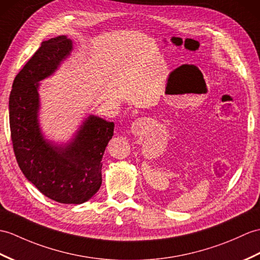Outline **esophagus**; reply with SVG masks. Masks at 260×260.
I'll use <instances>...</instances> for the list:
<instances>
[{
    "mask_svg": "<svg viewBox=\"0 0 260 260\" xmlns=\"http://www.w3.org/2000/svg\"><path fill=\"white\" fill-rule=\"evenodd\" d=\"M144 129H145L144 119H136V120H134V122L132 123V126H131L132 134L140 135V134H142V133L144 132Z\"/></svg>",
    "mask_w": 260,
    "mask_h": 260,
    "instance_id": "esophagus-1",
    "label": "esophagus"
}]
</instances>
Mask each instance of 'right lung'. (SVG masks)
I'll list each match as a JSON object with an SVG mask.
<instances>
[{
  "instance_id": "add662e5",
  "label": "right lung",
  "mask_w": 260,
  "mask_h": 260,
  "mask_svg": "<svg viewBox=\"0 0 260 260\" xmlns=\"http://www.w3.org/2000/svg\"><path fill=\"white\" fill-rule=\"evenodd\" d=\"M73 52L68 36L42 42L13 82L10 127L14 154L24 176L42 194L62 204H83L102 185V158L114 123L93 114L84 117L68 142L48 140L40 123V82L56 73Z\"/></svg>"
}]
</instances>
